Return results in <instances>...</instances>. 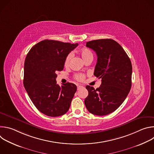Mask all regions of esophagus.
<instances>
[{
  "mask_svg": "<svg viewBox=\"0 0 154 154\" xmlns=\"http://www.w3.org/2000/svg\"><path fill=\"white\" fill-rule=\"evenodd\" d=\"M82 88H83V86H82V85H79V86H77V90H79L80 89Z\"/></svg>",
  "mask_w": 154,
  "mask_h": 154,
  "instance_id": "1",
  "label": "esophagus"
}]
</instances>
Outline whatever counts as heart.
Segmentation results:
<instances>
[{
    "mask_svg": "<svg viewBox=\"0 0 154 154\" xmlns=\"http://www.w3.org/2000/svg\"><path fill=\"white\" fill-rule=\"evenodd\" d=\"M79 54L84 61H85L88 60H90V59L93 60V54L92 52L89 49H88L86 48H82L79 51ZM71 58H72V55L71 54H68L67 55V57H66V58L64 60V65L65 67L69 66ZM75 78L79 81H83L85 79V76H84V75L80 74L76 75Z\"/></svg>",
    "mask_w": 154,
    "mask_h": 154,
    "instance_id": "b5f03b06",
    "label": "heart"
}]
</instances>
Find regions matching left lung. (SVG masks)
<instances>
[{
  "mask_svg": "<svg viewBox=\"0 0 154 154\" xmlns=\"http://www.w3.org/2000/svg\"><path fill=\"white\" fill-rule=\"evenodd\" d=\"M86 47L96 52L97 61L94 75L102 79L95 90L87 85L85 105L91 113L104 116L115 112L127 97L131 86L132 66L121 46L112 39L93 40Z\"/></svg>",
  "mask_w": 154,
  "mask_h": 154,
  "instance_id": "8db88e82",
  "label": "left lung"
}]
</instances>
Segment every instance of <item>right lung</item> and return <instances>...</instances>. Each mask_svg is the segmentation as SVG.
Instances as JSON below:
<instances>
[{"instance_id": "right-lung-1", "label": "right lung", "mask_w": 154, "mask_h": 154, "mask_svg": "<svg viewBox=\"0 0 154 154\" xmlns=\"http://www.w3.org/2000/svg\"><path fill=\"white\" fill-rule=\"evenodd\" d=\"M79 45L45 39L29 52L24 63V86L34 105L42 113L57 117L66 113L77 86L57 83V71H63L66 57Z\"/></svg>"}]
</instances>
